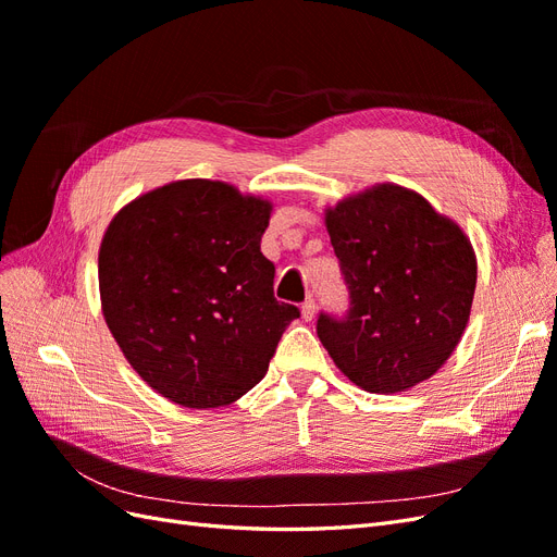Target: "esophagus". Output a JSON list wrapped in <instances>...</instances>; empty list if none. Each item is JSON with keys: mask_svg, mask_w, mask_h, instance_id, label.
Returning <instances> with one entry per match:
<instances>
[{"mask_svg": "<svg viewBox=\"0 0 557 557\" xmlns=\"http://www.w3.org/2000/svg\"><path fill=\"white\" fill-rule=\"evenodd\" d=\"M301 318L305 320H313L315 318V299H307L305 305H301Z\"/></svg>", "mask_w": 557, "mask_h": 557, "instance_id": "obj_1", "label": "esophagus"}]
</instances>
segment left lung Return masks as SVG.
<instances>
[{
	"mask_svg": "<svg viewBox=\"0 0 557 557\" xmlns=\"http://www.w3.org/2000/svg\"><path fill=\"white\" fill-rule=\"evenodd\" d=\"M325 225L348 288V311L315 323L334 364L381 395L430 379L458 346L476 290L465 232L393 183L339 201Z\"/></svg>",
	"mask_w": 557,
	"mask_h": 557,
	"instance_id": "8db88e82",
	"label": "left lung"
}]
</instances>
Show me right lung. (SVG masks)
Returning <instances> with one entry per match:
<instances>
[{
	"instance_id": "1",
	"label": "right lung",
	"mask_w": 557,
	"mask_h": 557,
	"mask_svg": "<svg viewBox=\"0 0 557 557\" xmlns=\"http://www.w3.org/2000/svg\"><path fill=\"white\" fill-rule=\"evenodd\" d=\"M272 205L188 178L137 197L99 248L113 339L156 393L218 409L256 387L299 309L274 297L260 239Z\"/></svg>"
}]
</instances>
